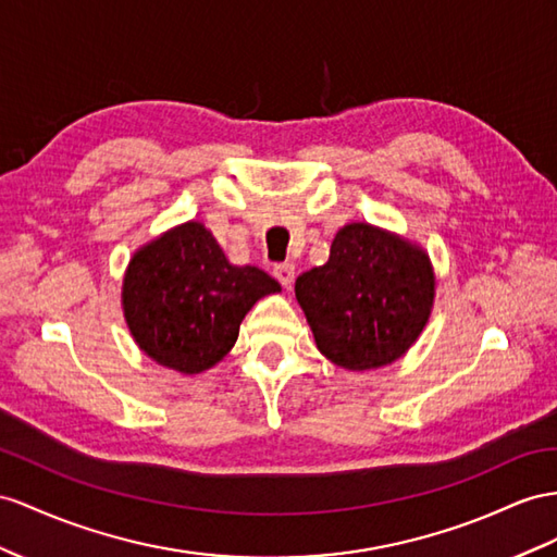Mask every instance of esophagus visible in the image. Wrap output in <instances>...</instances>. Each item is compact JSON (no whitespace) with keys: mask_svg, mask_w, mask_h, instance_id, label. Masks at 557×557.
<instances>
[{"mask_svg":"<svg viewBox=\"0 0 557 557\" xmlns=\"http://www.w3.org/2000/svg\"><path fill=\"white\" fill-rule=\"evenodd\" d=\"M273 275L277 277V282L282 284L284 289H292L294 275H296V268H294V263H280V265H275V268H273Z\"/></svg>","mask_w":557,"mask_h":557,"instance_id":"34e87169","label":"esophagus"}]
</instances>
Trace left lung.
<instances>
[{"mask_svg":"<svg viewBox=\"0 0 557 557\" xmlns=\"http://www.w3.org/2000/svg\"><path fill=\"white\" fill-rule=\"evenodd\" d=\"M318 350L348 372H372L417 344L435 304V270L417 242L372 223L336 233L330 261L296 280Z\"/></svg>","mask_w":557,"mask_h":557,"instance_id":"obj_1","label":"left lung"}]
</instances>
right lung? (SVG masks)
Masks as SVG:
<instances>
[{
	"label": "right lung",
	"mask_w": 557,
	"mask_h": 557,
	"mask_svg": "<svg viewBox=\"0 0 557 557\" xmlns=\"http://www.w3.org/2000/svg\"><path fill=\"white\" fill-rule=\"evenodd\" d=\"M280 289L261 268L227 261L205 223L185 221L134 251L122 310L150 360L202 374L231 352L251 306Z\"/></svg>",
	"instance_id": "obj_1"
}]
</instances>
